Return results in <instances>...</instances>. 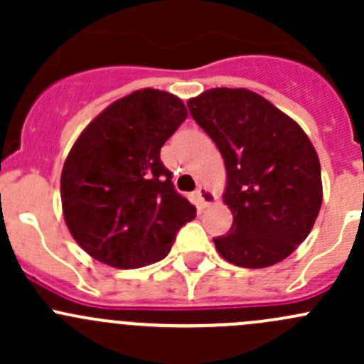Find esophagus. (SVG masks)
I'll use <instances>...</instances> for the list:
<instances>
[{
  "mask_svg": "<svg viewBox=\"0 0 364 364\" xmlns=\"http://www.w3.org/2000/svg\"><path fill=\"white\" fill-rule=\"evenodd\" d=\"M196 196H197V199H199V203L203 208H208V205L215 204V200H216V196L208 188V186H199L196 192Z\"/></svg>",
  "mask_w": 364,
  "mask_h": 364,
  "instance_id": "1",
  "label": "esophagus"
}]
</instances>
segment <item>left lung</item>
<instances>
[{"label":"left lung","mask_w":364,"mask_h":364,"mask_svg":"<svg viewBox=\"0 0 364 364\" xmlns=\"http://www.w3.org/2000/svg\"><path fill=\"white\" fill-rule=\"evenodd\" d=\"M186 105L225 164L223 203L234 222L213 240L216 250L250 269L287 259L306 240L322 204L321 161L308 135L245 87H213Z\"/></svg>","instance_id":"obj_1"}]
</instances>
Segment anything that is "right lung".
<instances>
[{"instance_id":"add662e5","label":"right lung","mask_w":364,"mask_h":364,"mask_svg":"<svg viewBox=\"0 0 364 364\" xmlns=\"http://www.w3.org/2000/svg\"><path fill=\"white\" fill-rule=\"evenodd\" d=\"M186 116L176 95L144 87L84 128L61 171V205L87 255L117 269L159 262L176 232L196 218V205L176 192L160 160L161 146Z\"/></svg>"}]
</instances>
